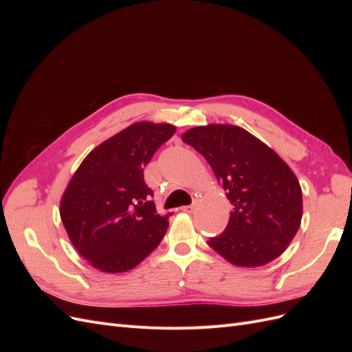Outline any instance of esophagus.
<instances>
[{"mask_svg": "<svg viewBox=\"0 0 352 352\" xmlns=\"http://www.w3.org/2000/svg\"><path fill=\"white\" fill-rule=\"evenodd\" d=\"M182 210H184V211H186V212H192V211L195 210V204H190V206H185V207H182Z\"/></svg>", "mask_w": 352, "mask_h": 352, "instance_id": "34e87169", "label": "esophagus"}]
</instances>
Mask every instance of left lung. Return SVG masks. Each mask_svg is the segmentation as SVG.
<instances>
[{
  "label": "left lung",
  "instance_id": "obj_1",
  "mask_svg": "<svg viewBox=\"0 0 352 352\" xmlns=\"http://www.w3.org/2000/svg\"><path fill=\"white\" fill-rule=\"evenodd\" d=\"M182 140L207 160L233 206L226 229L208 239L210 247L241 267H260L278 258L302 217V192L292 170L238 126H199Z\"/></svg>",
  "mask_w": 352,
  "mask_h": 352
}]
</instances>
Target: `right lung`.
<instances>
[{
  "label": "right lung",
  "instance_id": "right-lung-1",
  "mask_svg": "<svg viewBox=\"0 0 352 352\" xmlns=\"http://www.w3.org/2000/svg\"><path fill=\"white\" fill-rule=\"evenodd\" d=\"M176 132L167 123H135L83 160L60 202L74 248L105 273L133 269L162 242L168 217L158 214L144 167Z\"/></svg>",
  "mask_w": 352,
  "mask_h": 352
}]
</instances>
